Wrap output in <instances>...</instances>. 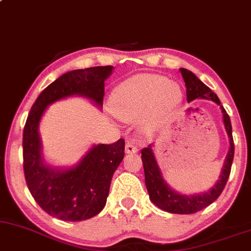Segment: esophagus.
<instances>
[{"mask_svg":"<svg viewBox=\"0 0 251 251\" xmlns=\"http://www.w3.org/2000/svg\"><path fill=\"white\" fill-rule=\"evenodd\" d=\"M125 152L127 153V154H134V153L138 152V147L135 146L134 144L127 143L125 146Z\"/></svg>","mask_w":251,"mask_h":251,"instance_id":"obj_1","label":"esophagus"}]
</instances>
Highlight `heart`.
Here are the masks:
<instances>
[{"instance_id": "1", "label": "heart", "mask_w": 251, "mask_h": 251, "mask_svg": "<svg viewBox=\"0 0 251 251\" xmlns=\"http://www.w3.org/2000/svg\"><path fill=\"white\" fill-rule=\"evenodd\" d=\"M182 101V90L175 81L156 75H138L114 90L111 104L125 122L141 119L144 131L159 128Z\"/></svg>"}]
</instances>
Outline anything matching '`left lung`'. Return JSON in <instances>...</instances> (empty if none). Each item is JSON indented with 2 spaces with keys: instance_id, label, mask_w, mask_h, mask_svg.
<instances>
[{
  "instance_id": "1",
  "label": "left lung",
  "mask_w": 251,
  "mask_h": 251,
  "mask_svg": "<svg viewBox=\"0 0 251 251\" xmlns=\"http://www.w3.org/2000/svg\"><path fill=\"white\" fill-rule=\"evenodd\" d=\"M180 72L182 75V78L186 84L187 101L191 102L196 98H203L213 100L217 105L221 106L223 114V124H225L226 131H227L230 147H229L228 154L226 156L225 165H223L219 180L216 181L215 185L209 191L200 193V194L183 195L180 194L179 192H175L174 189H172L167 185V182L164 180L158 162H156L154 153H153L152 145L141 150V160H143L144 164L145 183H146L147 192L150 194L151 201L156 207H159L160 209L165 210V212L173 214H193L208 207L209 204H212L221 195L222 191L225 189V186L227 185L229 175H230L235 147L234 140H232L230 118H229L228 113L223 108L221 101L217 98V96L206 84L202 83L192 71L181 68Z\"/></svg>"
}]
</instances>
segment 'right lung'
<instances>
[{"label":"right lung","instance_id":"1","mask_svg":"<svg viewBox=\"0 0 251 251\" xmlns=\"http://www.w3.org/2000/svg\"><path fill=\"white\" fill-rule=\"evenodd\" d=\"M113 66L74 70L60 76L45 87L26 119L23 131V170L26 185L39 207L62 221L91 219L106 204L111 180L124 159L125 141L93 145L77 165L58 168L45 164L38 126L50 104L66 97H85L102 106L105 80Z\"/></svg>","mask_w":251,"mask_h":251}]
</instances>
